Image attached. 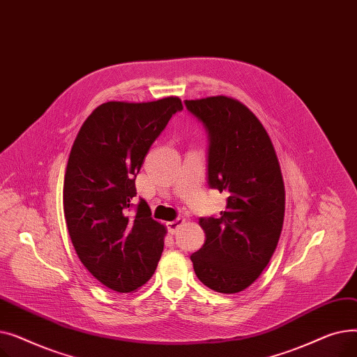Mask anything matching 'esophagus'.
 I'll use <instances>...</instances> for the list:
<instances>
[{"instance_id": "1", "label": "esophagus", "mask_w": 357, "mask_h": 357, "mask_svg": "<svg viewBox=\"0 0 357 357\" xmlns=\"http://www.w3.org/2000/svg\"><path fill=\"white\" fill-rule=\"evenodd\" d=\"M183 222H185V218L178 217L176 220H174V221H169V222H167V229H169V231H171V233H175V231L182 226Z\"/></svg>"}]
</instances>
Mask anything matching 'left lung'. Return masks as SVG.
Segmentation results:
<instances>
[{
    "label": "left lung",
    "instance_id": "left-lung-1",
    "mask_svg": "<svg viewBox=\"0 0 357 357\" xmlns=\"http://www.w3.org/2000/svg\"><path fill=\"white\" fill-rule=\"evenodd\" d=\"M208 133V185L227 195L218 218H199L204 246L191 255L201 282L221 294L245 291L268 266L285 215V186L265 127L236 98L186 100Z\"/></svg>",
    "mask_w": 357,
    "mask_h": 357
}]
</instances>
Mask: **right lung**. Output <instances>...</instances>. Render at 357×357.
<instances>
[{
  "label": "right lung",
  "mask_w": 357,
  "mask_h": 357,
  "mask_svg": "<svg viewBox=\"0 0 357 357\" xmlns=\"http://www.w3.org/2000/svg\"><path fill=\"white\" fill-rule=\"evenodd\" d=\"M178 97L147 102L108 101L84 121L70 149L63 213L82 265L107 288L133 292L156 271L166 227L136 197V176L150 146L181 111Z\"/></svg>",
  "instance_id": "1"
}]
</instances>
